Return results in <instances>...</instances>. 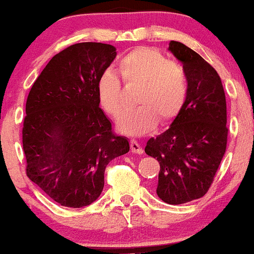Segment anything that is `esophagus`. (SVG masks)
<instances>
[{"label": "esophagus", "mask_w": 254, "mask_h": 254, "mask_svg": "<svg viewBox=\"0 0 254 254\" xmlns=\"http://www.w3.org/2000/svg\"><path fill=\"white\" fill-rule=\"evenodd\" d=\"M130 145H131V150H132V152H135V154H143V148L140 146V144L136 139H131Z\"/></svg>", "instance_id": "1"}]
</instances>
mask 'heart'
<instances>
[{
	"mask_svg": "<svg viewBox=\"0 0 254 254\" xmlns=\"http://www.w3.org/2000/svg\"><path fill=\"white\" fill-rule=\"evenodd\" d=\"M119 69L127 84H139L136 108L118 119V129L130 136H143L161 122L173 121L180 114L189 91L187 71L156 50L140 47L119 61ZM97 97L106 114L117 117L123 110L122 80L114 69H105L97 80Z\"/></svg>",
	"mask_w": 254,
	"mask_h": 254,
	"instance_id": "b5f03b06",
	"label": "heart"
}]
</instances>
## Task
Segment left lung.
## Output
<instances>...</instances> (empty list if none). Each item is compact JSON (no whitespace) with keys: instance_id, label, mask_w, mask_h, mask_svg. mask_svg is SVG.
<instances>
[{"instance_id":"8db88e82","label":"left lung","mask_w":254,"mask_h":254,"mask_svg":"<svg viewBox=\"0 0 254 254\" xmlns=\"http://www.w3.org/2000/svg\"><path fill=\"white\" fill-rule=\"evenodd\" d=\"M183 64L188 97L169 129L146 142L145 152L160 163L158 197L181 204L202 197L214 180L227 145L226 97L218 72L179 41L168 48Z\"/></svg>"}]
</instances>
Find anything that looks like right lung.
<instances>
[{"instance_id":"right-lung-1","label":"right lung","mask_w":254,"mask_h":254,"mask_svg":"<svg viewBox=\"0 0 254 254\" xmlns=\"http://www.w3.org/2000/svg\"><path fill=\"white\" fill-rule=\"evenodd\" d=\"M116 48L80 42L58 53L30 88L22 144L27 176L61 206L80 208L99 197L105 168L130 150L112 132L97 97V80Z\"/></svg>"}]
</instances>
